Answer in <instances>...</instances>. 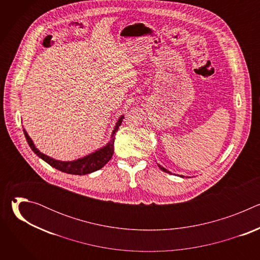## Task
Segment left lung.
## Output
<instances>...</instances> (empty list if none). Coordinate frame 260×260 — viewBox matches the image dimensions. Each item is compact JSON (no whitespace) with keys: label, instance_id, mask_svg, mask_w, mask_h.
Wrapping results in <instances>:
<instances>
[{"label":"left lung","instance_id":"left-lung-1","mask_svg":"<svg viewBox=\"0 0 260 260\" xmlns=\"http://www.w3.org/2000/svg\"><path fill=\"white\" fill-rule=\"evenodd\" d=\"M158 167H159V169H160L161 171H164V172H166V173H170L168 170H166V169H165V168H162L161 166H159V165H158ZM181 177H183V176H181Z\"/></svg>","mask_w":260,"mask_h":260}]
</instances>
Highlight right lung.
Instances as JSON below:
<instances>
[{
  "instance_id": "right-lung-1",
  "label": "right lung",
  "mask_w": 260,
  "mask_h": 260,
  "mask_svg": "<svg viewBox=\"0 0 260 260\" xmlns=\"http://www.w3.org/2000/svg\"><path fill=\"white\" fill-rule=\"evenodd\" d=\"M122 119L123 117L121 116L119 118V120L116 123V126L113 131V135L112 138H111V141L108 143L107 146H105L102 149L93 152L92 154H89L83 158L74 160V161H59V160H55L43 153H41L37 148L35 147L32 141L30 140V138L28 137V135L26 134L25 131H23L24 133V137L29 145V147L31 148V150L38 155L39 157H41L44 161H46L48 165H50L51 167L55 168L56 170L67 173V174H73V175H86L92 172H95L100 169H102L113 155L114 152V140H115V133L118 131L119 126L122 123Z\"/></svg>"
}]
</instances>
